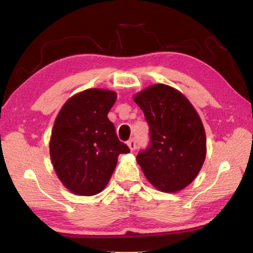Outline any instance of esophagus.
I'll list each match as a JSON object with an SVG mask.
<instances>
[{
    "mask_svg": "<svg viewBox=\"0 0 253 253\" xmlns=\"http://www.w3.org/2000/svg\"><path fill=\"white\" fill-rule=\"evenodd\" d=\"M127 145H128V147H129L130 152H134L135 149H136V140L134 138H131V139L128 140Z\"/></svg>",
    "mask_w": 253,
    "mask_h": 253,
    "instance_id": "obj_1",
    "label": "esophagus"
}]
</instances>
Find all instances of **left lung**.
Instances as JSON below:
<instances>
[{"label": "left lung", "instance_id": "8db88e82", "mask_svg": "<svg viewBox=\"0 0 253 253\" xmlns=\"http://www.w3.org/2000/svg\"><path fill=\"white\" fill-rule=\"evenodd\" d=\"M149 126L151 144L136 157L145 176L158 191L175 193L194 181L207 155L204 126L181 91L164 84L134 95Z\"/></svg>", "mask_w": 253, "mask_h": 253}]
</instances>
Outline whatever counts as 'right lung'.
<instances>
[{"label": "right lung", "mask_w": 253, "mask_h": 253, "mask_svg": "<svg viewBox=\"0 0 253 253\" xmlns=\"http://www.w3.org/2000/svg\"><path fill=\"white\" fill-rule=\"evenodd\" d=\"M116 99L113 90L87 89L70 97L55 118L50 157L58 178L71 193H100L114 173L119 154L129 153L107 117Z\"/></svg>", "instance_id": "obj_1"}]
</instances>
